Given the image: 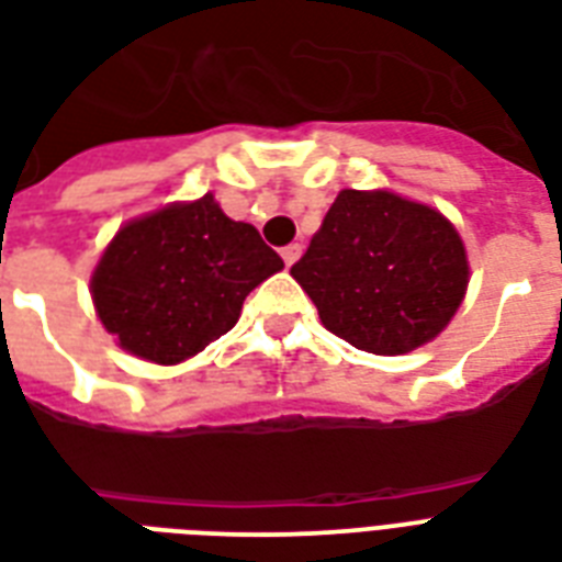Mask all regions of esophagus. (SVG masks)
<instances>
[{
    "mask_svg": "<svg viewBox=\"0 0 562 562\" xmlns=\"http://www.w3.org/2000/svg\"><path fill=\"white\" fill-rule=\"evenodd\" d=\"M281 258H284L286 267H293L295 260L302 258V246H299V243H290V246H284V249H281Z\"/></svg>",
    "mask_w": 562,
    "mask_h": 562,
    "instance_id": "esophagus-1",
    "label": "esophagus"
}]
</instances>
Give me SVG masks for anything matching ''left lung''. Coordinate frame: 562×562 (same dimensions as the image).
I'll use <instances>...</instances> for the list:
<instances>
[{
	"label": "left lung",
	"instance_id": "1",
	"mask_svg": "<svg viewBox=\"0 0 562 562\" xmlns=\"http://www.w3.org/2000/svg\"><path fill=\"white\" fill-rule=\"evenodd\" d=\"M290 276L330 334L372 355H407L451 322L469 263L454 225L428 204L342 190Z\"/></svg>",
	"mask_w": 562,
	"mask_h": 562
}]
</instances>
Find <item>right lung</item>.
I'll return each instance as SVG.
<instances>
[{
    "label": "right lung",
    "instance_id": "right-lung-1",
    "mask_svg": "<svg viewBox=\"0 0 562 562\" xmlns=\"http://www.w3.org/2000/svg\"><path fill=\"white\" fill-rule=\"evenodd\" d=\"M281 269L258 228L228 220L207 193L120 228L90 290L125 351L172 367L228 334L246 295Z\"/></svg>",
    "mask_w": 562,
    "mask_h": 562
}]
</instances>
